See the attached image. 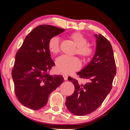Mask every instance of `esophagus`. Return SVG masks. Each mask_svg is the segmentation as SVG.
<instances>
[{"label":"esophagus","instance_id":"34e87169","mask_svg":"<svg viewBox=\"0 0 130 130\" xmlns=\"http://www.w3.org/2000/svg\"><path fill=\"white\" fill-rule=\"evenodd\" d=\"M64 76H66V74H64Z\"/></svg>","mask_w":130,"mask_h":130}]
</instances>
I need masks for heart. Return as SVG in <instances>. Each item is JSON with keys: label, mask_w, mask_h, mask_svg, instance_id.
I'll return each instance as SVG.
<instances>
[{"label": "heart", "mask_w": 130, "mask_h": 130, "mask_svg": "<svg viewBox=\"0 0 130 130\" xmlns=\"http://www.w3.org/2000/svg\"><path fill=\"white\" fill-rule=\"evenodd\" d=\"M82 53H86L85 51H83V52H81ZM57 68L58 69H59V70H60V69H61L62 68V61H59L58 62L57 64Z\"/></svg>", "instance_id": "heart-1"}]
</instances>
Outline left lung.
I'll return each instance as SVG.
<instances>
[{
	"label": "left lung",
	"mask_w": 130,
	"mask_h": 130,
	"mask_svg": "<svg viewBox=\"0 0 130 130\" xmlns=\"http://www.w3.org/2000/svg\"><path fill=\"white\" fill-rule=\"evenodd\" d=\"M64 29L50 25H41L28 34L15 56L12 70L14 90L19 102L38 110L47 104L51 92L63 82L61 75L50 74L54 63L49 43Z\"/></svg>",
	"instance_id": "8db88e82"
}]
</instances>
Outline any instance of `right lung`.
I'll list each match as a JSON object with an SVG mask.
<instances>
[{"label": "right lung", "mask_w": 130, "mask_h": 130, "mask_svg": "<svg viewBox=\"0 0 130 130\" xmlns=\"http://www.w3.org/2000/svg\"><path fill=\"white\" fill-rule=\"evenodd\" d=\"M95 37V54L91 61L77 73L82 81L71 79L75 89L66 101L69 111L79 116L92 113L101 105L111 91L117 72L111 43L101 34Z\"/></svg>", "instance_id": "right-lung-1"}]
</instances>
